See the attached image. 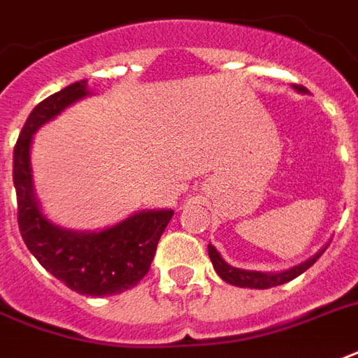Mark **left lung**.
I'll return each instance as SVG.
<instances>
[{
    "mask_svg": "<svg viewBox=\"0 0 358 358\" xmlns=\"http://www.w3.org/2000/svg\"><path fill=\"white\" fill-rule=\"evenodd\" d=\"M295 89L301 92H305V87L297 85ZM323 252H325V249L320 250L316 256H312L310 260L303 262V264L292 267V269H288V271L260 273V271H245V269H236V267L229 266V264L221 258L217 249H215L212 243L208 245V255H210V260H212L213 264V269L217 271V275L223 278L224 282L234 284V286H239V288H255V289L273 288V286H280V284L294 280L295 277H299L301 273H305L312 264H316V260L323 255Z\"/></svg>",
    "mask_w": 358,
    "mask_h": 358,
    "instance_id": "obj_1",
    "label": "left lung"
}]
</instances>
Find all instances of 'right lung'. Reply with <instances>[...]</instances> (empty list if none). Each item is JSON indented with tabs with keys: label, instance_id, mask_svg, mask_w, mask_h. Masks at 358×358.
<instances>
[{
	"label": "right lung",
	"instance_id": "right-lung-1",
	"mask_svg": "<svg viewBox=\"0 0 358 358\" xmlns=\"http://www.w3.org/2000/svg\"><path fill=\"white\" fill-rule=\"evenodd\" d=\"M87 81H76L42 100L25 120L14 145L13 182L18 202V227L24 243L46 271L81 295L103 297L134 288L156 255L157 241L173 210L135 213L102 232H70L42 215L33 195L29 146L33 134L76 100L87 96Z\"/></svg>",
	"mask_w": 358,
	"mask_h": 358
}]
</instances>
